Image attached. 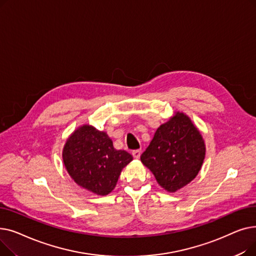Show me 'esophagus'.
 I'll return each instance as SVG.
<instances>
[{
	"mask_svg": "<svg viewBox=\"0 0 256 256\" xmlns=\"http://www.w3.org/2000/svg\"><path fill=\"white\" fill-rule=\"evenodd\" d=\"M132 156H134V158H140V154H141V150H132Z\"/></svg>",
	"mask_w": 256,
	"mask_h": 256,
	"instance_id": "34e87169",
	"label": "esophagus"
}]
</instances>
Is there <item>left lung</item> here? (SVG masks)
I'll use <instances>...</instances> for the list:
<instances>
[{
	"label": "left lung",
	"instance_id": "obj_1",
	"mask_svg": "<svg viewBox=\"0 0 256 256\" xmlns=\"http://www.w3.org/2000/svg\"><path fill=\"white\" fill-rule=\"evenodd\" d=\"M204 156L206 146L199 130L189 117L178 112L156 130L141 154V162L160 186L173 193L196 178Z\"/></svg>",
	"mask_w": 256,
	"mask_h": 256
}]
</instances>
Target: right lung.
Returning a JSON list of instances; mask_svg holds the SVG:
<instances>
[{
    "mask_svg": "<svg viewBox=\"0 0 256 256\" xmlns=\"http://www.w3.org/2000/svg\"><path fill=\"white\" fill-rule=\"evenodd\" d=\"M132 160L128 152L114 148L104 132L89 126L76 130L63 150V162L72 178L78 186L102 196L114 189L121 170Z\"/></svg>",
    "mask_w": 256,
    "mask_h": 256,
    "instance_id": "1",
    "label": "right lung"
}]
</instances>
